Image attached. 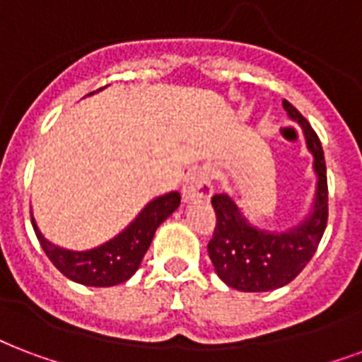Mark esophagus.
Here are the masks:
<instances>
[{
  "instance_id": "esophagus-1",
  "label": "esophagus",
  "mask_w": 362,
  "mask_h": 362,
  "mask_svg": "<svg viewBox=\"0 0 362 362\" xmlns=\"http://www.w3.org/2000/svg\"><path fill=\"white\" fill-rule=\"evenodd\" d=\"M211 195H213V186H211L207 173L197 170V173L189 174L188 180L184 182V188H182L184 203L207 202Z\"/></svg>"
}]
</instances>
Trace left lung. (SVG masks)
I'll use <instances>...</instances> for the list:
<instances>
[{
  "label": "left lung",
  "mask_w": 362,
  "mask_h": 362,
  "mask_svg": "<svg viewBox=\"0 0 362 362\" xmlns=\"http://www.w3.org/2000/svg\"><path fill=\"white\" fill-rule=\"evenodd\" d=\"M286 113L305 134L317 176L315 197L303 221L288 230H264L251 224L234 197L213 195L216 226L207 245L216 276L238 291L278 290L307 267L322 240L328 221V184L320 140L303 115L282 101Z\"/></svg>",
  "instance_id": "8db88e82"
}]
</instances>
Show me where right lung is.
<instances>
[{"label": "right lung", "instance_id": "1", "mask_svg": "<svg viewBox=\"0 0 362 362\" xmlns=\"http://www.w3.org/2000/svg\"><path fill=\"white\" fill-rule=\"evenodd\" d=\"M178 205H180L178 192L159 195L147 203L122 232L111 238L109 242L86 251L59 247L49 240H45L34 215H32V226L45 255L49 257V261L55 264V269L61 274L82 286L111 288L130 280L134 272L140 269L141 259L153 242L155 230L173 215Z\"/></svg>", "mask_w": 362, "mask_h": 362}]
</instances>
